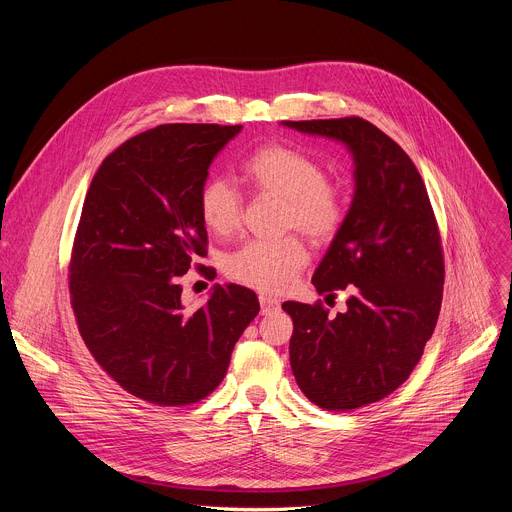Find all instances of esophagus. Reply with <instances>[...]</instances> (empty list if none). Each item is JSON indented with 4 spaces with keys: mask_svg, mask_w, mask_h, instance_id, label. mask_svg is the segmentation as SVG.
<instances>
[{
    "mask_svg": "<svg viewBox=\"0 0 512 512\" xmlns=\"http://www.w3.org/2000/svg\"><path fill=\"white\" fill-rule=\"evenodd\" d=\"M259 304H261V314L263 316H269V314H275L279 312V302L275 298H269V296H259Z\"/></svg>",
    "mask_w": 512,
    "mask_h": 512,
    "instance_id": "34e87169",
    "label": "esophagus"
}]
</instances>
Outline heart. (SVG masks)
<instances>
[{"mask_svg":"<svg viewBox=\"0 0 512 512\" xmlns=\"http://www.w3.org/2000/svg\"><path fill=\"white\" fill-rule=\"evenodd\" d=\"M243 178L263 196L279 198V231H302L314 243H330L346 223L348 194L342 184L326 178L314 156L285 143H267L243 164ZM198 214L204 227L225 237L243 221V198L225 178H210L198 192ZM308 263V251L296 233L277 239L249 241L229 253L227 275L247 287L279 294L296 281Z\"/></svg>","mask_w":512,"mask_h":512,"instance_id":"1","label":"heart"}]
</instances>
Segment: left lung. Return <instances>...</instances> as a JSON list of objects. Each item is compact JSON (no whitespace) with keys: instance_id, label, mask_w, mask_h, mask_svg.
Masks as SVG:
<instances>
[{"instance_id":"8db88e82","label":"left lung","mask_w":512,"mask_h":512,"mask_svg":"<svg viewBox=\"0 0 512 512\" xmlns=\"http://www.w3.org/2000/svg\"><path fill=\"white\" fill-rule=\"evenodd\" d=\"M344 141L356 192L312 283L346 291V312L285 302L294 320L289 362L302 393L326 411H352L399 389L417 367L444 296V249L427 188L399 143L362 117L283 121Z\"/></svg>"}]
</instances>
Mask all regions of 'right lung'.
<instances>
[{
	"label": "right lung",
	"instance_id": "obj_1",
	"mask_svg": "<svg viewBox=\"0 0 512 512\" xmlns=\"http://www.w3.org/2000/svg\"><path fill=\"white\" fill-rule=\"evenodd\" d=\"M241 125L166 123L143 131L99 166L68 261L70 306L99 367L127 393L160 407L208 397L231 352L259 314L255 291L216 285L210 300L182 306L196 267L214 279L198 192L212 158Z\"/></svg>",
	"mask_w": 512,
	"mask_h": 512
}]
</instances>
